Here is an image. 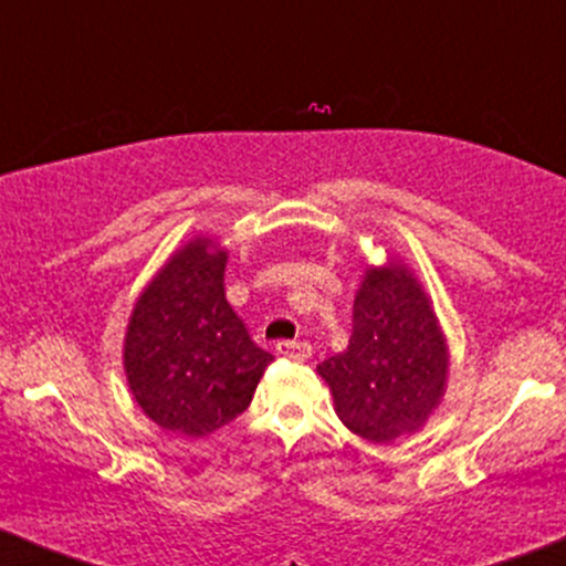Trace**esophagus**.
Segmentation results:
<instances>
[{"label":"esophagus","mask_w":566,"mask_h":566,"mask_svg":"<svg viewBox=\"0 0 566 566\" xmlns=\"http://www.w3.org/2000/svg\"><path fill=\"white\" fill-rule=\"evenodd\" d=\"M276 354L287 356V359H308L311 356V346L301 340H279L276 343Z\"/></svg>","instance_id":"34e87169"}]
</instances>
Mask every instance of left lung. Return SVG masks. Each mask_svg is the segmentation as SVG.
<instances>
[{"mask_svg": "<svg viewBox=\"0 0 566 566\" xmlns=\"http://www.w3.org/2000/svg\"><path fill=\"white\" fill-rule=\"evenodd\" d=\"M444 335L423 287L401 263L367 269L354 301V333L319 375L343 426L375 444L415 433L444 396Z\"/></svg>", "mask_w": 566, "mask_h": 566, "instance_id": "1", "label": "left lung"}]
</instances>
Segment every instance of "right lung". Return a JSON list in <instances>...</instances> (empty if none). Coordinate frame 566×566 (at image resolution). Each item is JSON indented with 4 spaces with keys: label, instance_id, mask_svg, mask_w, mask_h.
I'll return each mask as SVG.
<instances>
[{
    "label": "right lung",
    "instance_id": "right-lung-1",
    "mask_svg": "<svg viewBox=\"0 0 566 566\" xmlns=\"http://www.w3.org/2000/svg\"><path fill=\"white\" fill-rule=\"evenodd\" d=\"M226 258L210 239H191L143 290L125 335L135 401L165 431L193 439L242 415L274 361L226 301Z\"/></svg>",
    "mask_w": 566,
    "mask_h": 566
}]
</instances>
